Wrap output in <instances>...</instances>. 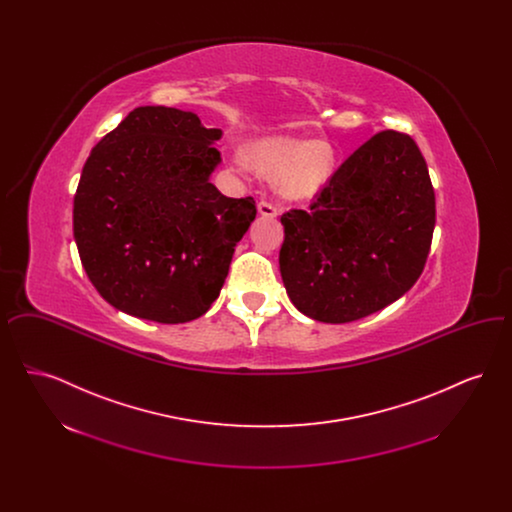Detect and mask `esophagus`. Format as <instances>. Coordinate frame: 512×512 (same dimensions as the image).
I'll list each match as a JSON object with an SVG mask.
<instances>
[{"mask_svg":"<svg viewBox=\"0 0 512 512\" xmlns=\"http://www.w3.org/2000/svg\"><path fill=\"white\" fill-rule=\"evenodd\" d=\"M257 209H259V213H261L263 217H268V219H274V217H278V215H280V207H278V203H274V201H267V199L259 201Z\"/></svg>","mask_w":512,"mask_h":512,"instance_id":"esophagus-1","label":"esophagus"}]
</instances>
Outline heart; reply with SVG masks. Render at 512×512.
I'll return each instance as SVG.
<instances>
[{
	"label": "heart",
	"instance_id": "obj_1",
	"mask_svg": "<svg viewBox=\"0 0 512 512\" xmlns=\"http://www.w3.org/2000/svg\"><path fill=\"white\" fill-rule=\"evenodd\" d=\"M251 167L265 176H280L288 197H311L330 180L336 153L328 142L270 138L249 149Z\"/></svg>",
	"mask_w": 512,
	"mask_h": 512
}]
</instances>
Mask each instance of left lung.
Wrapping results in <instances>:
<instances>
[{
    "mask_svg": "<svg viewBox=\"0 0 512 512\" xmlns=\"http://www.w3.org/2000/svg\"><path fill=\"white\" fill-rule=\"evenodd\" d=\"M282 224L293 305L330 324L368 317L409 292L426 265L436 226L426 161L409 134L382 130Z\"/></svg>",
    "mask_w": 512,
    "mask_h": 512,
    "instance_id": "1",
    "label": "left lung"
}]
</instances>
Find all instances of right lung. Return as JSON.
Listing matches in <instances>:
<instances>
[{
	"label": "right lung",
	"mask_w": 512,
	"mask_h": 512,
	"mask_svg": "<svg viewBox=\"0 0 512 512\" xmlns=\"http://www.w3.org/2000/svg\"><path fill=\"white\" fill-rule=\"evenodd\" d=\"M219 128L136 107L92 149L74 194V240L99 295L132 317L180 324L219 297L255 199L220 194Z\"/></svg>",
	"instance_id": "1"
}]
</instances>
